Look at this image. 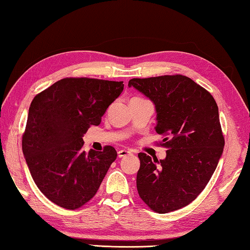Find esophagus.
<instances>
[{
	"label": "esophagus",
	"instance_id": "1",
	"mask_svg": "<svg viewBox=\"0 0 250 250\" xmlns=\"http://www.w3.org/2000/svg\"><path fill=\"white\" fill-rule=\"evenodd\" d=\"M130 153H132V151H131V150H126V149H120V150L118 151V157H119V158H124V157H125V156L130 155Z\"/></svg>",
	"mask_w": 250,
	"mask_h": 250
}]
</instances>
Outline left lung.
<instances>
[{
  "mask_svg": "<svg viewBox=\"0 0 250 250\" xmlns=\"http://www.w3.org/2000/svg\"><path fill=\"white\" fill-rule=\"evenodd\" d=\"M128 86L155 104L156 131L167 136L163 160L139 153L137 191L156 213L177 210L203 191L224 152L218 106L208 91L183 75L133 78Z\"/></svg>",
  "mask_w": 250,
  "mask_h": 250,
  "instance_id": "1",
  "label": "left lung"
}]
</instances>
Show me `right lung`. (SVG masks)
<instances>
[{"mask_svg":"<svg viewBox=\"0 0 250 250\" xmlns=\"http://www.w3.org/2000/svg\"><path fill=\"white\" fill-rule=\"evenodd\" d=\"M122 90L124 82L63 78L32 101L22 151L37 188L55 204L76 209L97 193L117 151L84 152L83 136Z\"/></svg>","mask_w":250,"mask_h":250,"instance_id":"1","label":"right lung"}]
</instances>
